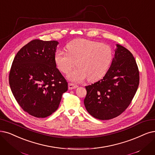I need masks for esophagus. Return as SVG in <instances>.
Returning <instances> with one entry per match:
<instances>
[{"mask_svg":"<svg viewBox=\"0 0 155 155\" xmlns=\"http://www.w3.org/2000/svg\"><path fill=\"white\" fill-rule=\"evenodd\" d=\"M68 87H69V90H73V89H75V88H78V86L75 84L69 83V84H68Z\"/></svg>","mask_w":155,"mask_h":155,"instance_id":"34e87169","label":"esophagus"}]
</instances>
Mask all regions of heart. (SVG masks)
I'll return each instance as SVG.
<instances>
[{
	"label": "heart",
	"mask_w": 155,
	"mask_h": 155,
	"mask_svg": "<svg viewBox=\"0 0 155 155\" xmlns=\"http://www.w3.org/2000/svg\"><path fill=\"white\" fill-rule=\"evenodd\" d=\"M67 53L58 51L54 62L58 70L68 74L77 61L78 66L72 71L68 78L74 82H82L88 78L96 81L107 73L113 59V51L106 44L85 39H74L66 45Z\"/></svg>",
	"instance_id": "b5f03b06"
}]
</instances>
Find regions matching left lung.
Wrapping results in <instances>:
<instances>
[{"label":"left lung","instance_id":"obj_1","mask_svg":"<svg viewBox=\"0 0 155 155\" xmlns=\"http://www.w3.org/2000/svg\"><path fill=\"white\" fill-rule=\"evenodd\" d=\"M114 51L103 79L85 86L84 106L90 114L101 120L113 119L125 111L139 84V72L133 54L120 45H116Z\"/></svg>","mask_w":155,"mask_h":155}]
</instances>
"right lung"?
Listing matches in <instances>:
<instances>
[{
	"label": "right lung",
	"mask_w": 155,
	"mask_h": 155,
	"mask_svg": "<svg viewBox=\"0 0 155 155\" xmlns=\"http://www.w3.org/2000/svg\"><path fill=\"white\" fill-rule=\"evenodd\" d=\"M58 42L35 39L17 53L9 82L18 104L36 117L50 116L58 108L68 83L54 62Z\"/></svg>",
	"instance_id": "add662e5"
}]
</instances>
